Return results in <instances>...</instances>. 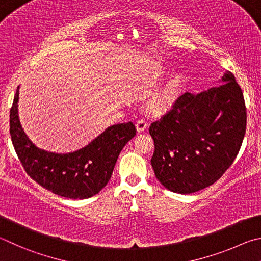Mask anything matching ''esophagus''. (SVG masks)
<instances>
[{"mask_svg": "<svg viewBox=\"0 0 261 261\" xmlns=\"http://www.w3.org/2000/svg\"><path fill=\"white\" fill-rule=\"evenodd\" d=\"M148 128V122L144 120V119H140V120H138V122H136V129H138V132H144L145 129Z\"/></svg>", "mask_w": 261, "mask_h": 261, "instance_id": "34e87169", "label": "esophagus"}]
</instances>
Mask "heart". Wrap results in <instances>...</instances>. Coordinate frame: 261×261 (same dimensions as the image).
<instances>
[{
	"mask_svg": "<svg viewBox=\"0 0 261 261\" xmlns=\"http://www.w3.org/2000/svg\"><path fill=\"white\" fill-rule=\"evenodd\" d=\"M176 91V84L174 80L168 82L164 88L153 96L151 100V107L156 110L167 108L172 103Z\"/></svg>",
	"mask_w": 261,
	"mask_h": 261,
	"instance_id": "b5f03b06",
	"label": "heart"
}]
</instances>
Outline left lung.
<instances>
[{
	"label": "left lung",
	"mask_w": 261,
	"mask_h": 261,
	"mask_svg": "<svg viewBox=\"0 0 261 261\" xmlns=\"http://www.w3.org/2000/svg\"><path fill=\"white\" fill-rule=\"evenodd\" d=\"M221 81L202 93L182 94L149 128L154 175L173 193L193 194L213 185L240 151L246 128L243 93L231 72Z\"/></svg>",
	"instance_id": "left-lung-1"
}]
</instances>
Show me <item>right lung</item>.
Wrapping results in <instances>:
<instances>
[{"label":"right lung","instance_id":"obj_1","mask_svg":"<svg viewBox=\"0 0 261 261\" xmlns=\"http://www.w3.org/2000/svg\"><path fill=\"white\" fill-rule=\"evenodd\" d=\"M18 86L10 109V135L21 165L32 179L65 198L85 199L108 185L119 153L136 134L133 122L110 126L85 148L68 153L45 151L27 138L18 116Z\"/></svg>","mask_w":261,"mask_h":261}]
</instances>
